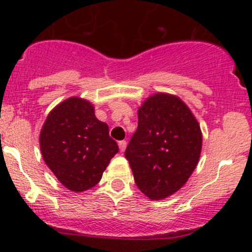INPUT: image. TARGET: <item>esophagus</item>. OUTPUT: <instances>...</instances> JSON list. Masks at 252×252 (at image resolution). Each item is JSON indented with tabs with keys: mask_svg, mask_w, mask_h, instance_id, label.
<instances>
[{
	"mask_svg": "<svg viewBox=\"0 0 252 252\" xmlns=\"http://www.w3.org/2000/svg\"><path fill=\"white\" fill-rule=\"evenodd\" d=\"M126 146H127V142L126 141H120V142H119V148H120L121 152L125 151Z\"/></svg>",
	"mask_w": 252,
	"mask_h": 252,
	"instance_id": "34e87169",
	"label": "esophagus"
}]
</instances>
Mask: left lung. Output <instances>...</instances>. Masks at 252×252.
<instances>
[{
  "mask_svg": "<svg viewBox=\"0 0 252 252\" xmlns=\"http://www.w3.org/2000/svg\"><path fill=\"white\" fill-rule=\"evenodd\" d=\"M200 125L178 98L159 93L138 109V126L125 157L134 183L151 200H163L183 188L198 163Z\"/></svg>",
  "mask_w": 252,
  "mask_h": 252,
  "instance_id": "obj_1",
  "label": "left lung"
}]
</instances>
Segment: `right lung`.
<instances>
[{
    "label": "right lung",
    "instance_id": "right-lung-1",
    "mask_svg": "<svg viewBox=\"0 0 252 252\" xmlns=\"http://www.w3.org/2000/svg\"><path fill=\"white\" fill-rule=\"evenodd\" d=\"M46 165L68 190L81 192L100 181L119 146L109 127L94 115L91 103L69 98L47 116L40 132Z\"/></svg>",
    "mask_w": 252,
    "mask_h": 252
}]
</instances>
